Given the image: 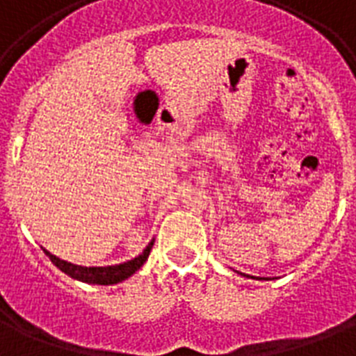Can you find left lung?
<instances>
[{"instance_id": "8db88e82", "label": "left lung", "mask_w": 356, "mask_h": 356, "mask_svg": "<svg viewBox=\"0 0 356 356\" xmlns=\"http://www.w3.org/2000/svg\"><path fill=\"white\" fill-rule=\"evenodd\" d=\"M248 277H249V275H248Z\"/></svg>"}]
</instances>
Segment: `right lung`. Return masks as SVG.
Instances as JSON below:
<instances>
[{
  "instance_id": "obj_1",
  "label": "right lung",
  "mask_w": 356,
  "mask_h": 356,
  "mask_svg": "<svg viewBox=\"0 0 356 356\" xmlns=\"http://www.w3.org/2000/svg\"><path fill=\"white\" fill-rule=\"evenodd\" d=\"M153 248V240L147 243V248L138 254L134 257L133 260H127L123 264L116 266H92V268H86V266H77L72 264V262H66V260H60L58 257L51 254L49 251L44 249V253L49 257L53 264L57 266L58 270L64 271L66 275H70L72 279H77V281L83 282H90V284H116V282L125 281L127 277H131L134 271H138L144 262L149 257V251Z\"/></svg>"
}]
</instances>
